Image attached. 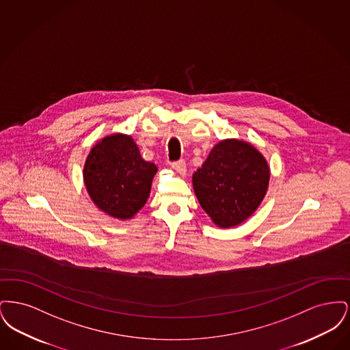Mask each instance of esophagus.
I'll list each match as a JSON object with an SVG mask.
<instances>
[{
    "label": "esophagus",
    "instance_id": "obj_1",
    "mask_svg": "<svg viewBox=\"0 0 350 350\" xmlns=\"http://www.w3.org/2000/svg\"><path fill=\"white\" fill-rule=\"evenodd\" d=\"M170 167H173L176 172H178L180 174H185L186 173V163L183 160H178V161H172Z\"/></svg>",
    "mask_w": 350,
    "mask_h": 350
}]
</instances>
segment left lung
I'll return each instance as SVG.
<instances>
[{
	"instance_id": "1",
	"label": "left lung",
	"mask_w": 350,
	"mask_h": 350,
	"mask_svg": "<svg viewBox=\"0 0 350 350\" xmlns=\"http://www.w3.org/2000/svg\"><path fill=\"white\" fill-rule=\"evenodd\" d=\"M269 167L253 146L223 140L193 174V186L202 208L213 221L230 228L250 217L264 198Z\"/></svg>"
}]
</instances>
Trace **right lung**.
<instances>
[{"mask_svg":"<svg viewBox=\"0 0 350 350\" xmlns=\"http://www.w3.org/2000/svg\"><path fill=\"white\" fill-rule=\"evenodd\" d=\"M157 167L142 159L131 136L111 135L90 150L83 181L102 211L118 219L133 217L147 202Z\"/></svg>","mask_w":350,"mask_h":350,"instance_id":"right-lung-1","label":"right lung"}]
</instances>
